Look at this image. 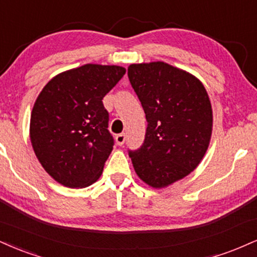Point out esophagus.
Listing matches in <instances>:
<instances>
[{
    "mask_svg": "<svg viewBox=\"0 0 257 257\" xmlns=\"http://www.w3.org/2000/svg\"><path fill=\"white\" fill-rule=\"evenodd\" d=\"M124 141H125V134H124V133H122V134H118L116 137L117 146H122V145L124 144Z\"/></svg>",
    "mask_w": 257,
    "mask_h": 257,
    "instance_id": "34e87169",
    "label": "esophagus"
}]
</instances>
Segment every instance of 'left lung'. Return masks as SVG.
I'll list each match as a JSON object with an SVG mask.
<instances>
[{
	"mask_svg": "<svg viewBox=\"0 0 257 257\" xmlns=\"http://www.w3.org/2000/svg\"><path fill=\"white\" fill-rule=\"evenodd\" d=\"M128 76L147 119L144 144L129 157L139 178L162 189L189 175L205 157L211 100L196 76L165 62L133 63Z\"/></svg>",
	"mask_w": 257,
	"mask_h": 257,
	"instance_id": "obj_1",
	"label": "left lung"
}]
</instances>
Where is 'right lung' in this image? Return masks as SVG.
<instances>
[{"instance_id":"obj_1","label":"right lung","mask_w":257,"mask_h":257,"mask_svg":"<svg viewBox=\"0 0 257 257\" xmlns=\"http://www.w3.org/2000/svg\"><path fill=\"white\" fill-rule=\"evenodd\" d=\"M125 68L83 64L57 74L37 97L30 139L37 159L55 181L86 188L98 181L113 146L103 98Z\"/></svg>"}]
</instances>
